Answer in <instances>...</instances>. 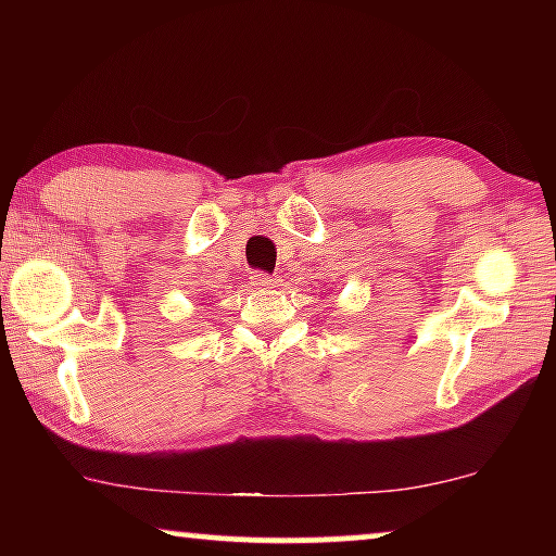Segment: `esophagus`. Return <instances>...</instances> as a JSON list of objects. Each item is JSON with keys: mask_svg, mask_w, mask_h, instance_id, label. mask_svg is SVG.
I'll use <instances>...</instances> for the list:
<instances>
[{"mask_svg": "<svg viewBox=\"0 0 556 556\" xmlns=\"http://www.w3.org/2000/svg\"><path fill=\"white\" fill-rule=\"evenodd\" d=\"M277 285V279L267 275V271H257V275H252V287L255 289H271Z\"/></svg>", "mask_w": 556, "mask_h": 556, "instance_id": "34e87169", "label": "esophagus"}]
</instances>
